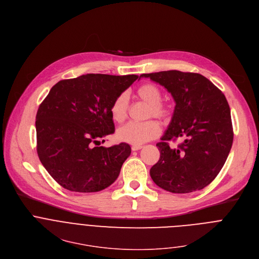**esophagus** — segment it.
<instances>
[{
	"label": "esophagus",
	"mask_w": 259,
	"mask_h": 259,
	"mask_svg": "<svg viewBox=\"0 0 259 259\" xmlns=\"http://www.w3.org/2000/svg\"><path fill=\"white\" fill-rule=\"evenodd\" d=\"M132 150L133 151H136V150H139V149H141L142 148V146L141 145H132Z\"/></svg>",
	"instance_id": "34e87169"
}]
</instances>
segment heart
I'll return each mask as SVG.
<instances>
[{"label":"heart","mask_w":259,"mask_h":259,"mask_svg":"<svg viewBox=\"0 0 259 259\" xmlns=\"http://www.w3.org/2000/svg\"><path fill=\"white\" fill-rule=\"evenodd\" d=\"M136 97L141 102L149 105L148 118L154 117L160 121H165L169 117V110L161 105L162 95L160 90L152 83L140 85L136 90ZM129 100L126 93L119 95L111 105L110 114L117 123H122L127 118ZM160 133V127L155 121L145 123H128L117 131V138L133 145H141L156 138Z\"/></svg>","instance_id":"1"}]
</instances>
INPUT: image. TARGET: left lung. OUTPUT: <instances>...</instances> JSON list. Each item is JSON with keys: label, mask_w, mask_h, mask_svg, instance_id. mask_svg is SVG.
Returning <instances> with one entry per match:
<instances>
[{"label": "left lung", "mask_w": 259, "mask_h": 259, "mask_svg": "<svg viewBox=\"0 0 259 259\" xmlns=\"http://www.w3.org/2000/svg\"><path fill=\"white\" fill-rule=\"evenodd\" d=\"M167 91L176 104L170 122L156 144L160 156L150 168L152 181L171 193H190L210 184L225 164L233 143L229 104L204 76L177 70L141 74ZM185 142L170 149L166 140Z\"/></svg>", "instance_id": "1"}]
</instances>
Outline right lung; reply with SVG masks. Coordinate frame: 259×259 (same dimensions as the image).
<instances>
[{
	"label": "right lung",
	"mask_w": 259,
	"mask_h": 259,
	"mask_svg": "<svg viewBox=\"0 0 259 259\" xmlns=\"http://www.w3.org/2000/svg\"><path fill=\"white\" fill-rule=\"evenodd\" d=\"M137 78L86 74L53 86L36 114L37 154L62 187L98 192L117 180L130 145H96L114 133L111 105Z\"/></svg>",
	"instance_id": "right-lung-1"
}]
</instances>
